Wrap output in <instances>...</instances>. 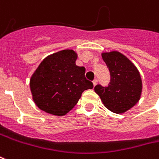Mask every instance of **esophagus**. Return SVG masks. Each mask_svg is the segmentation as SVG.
Here are the masks:
<instances>
[{
	"label": "esophagus",
	"instance_id": "1",
	"mask_svg": "<svg viewBox=\"0 0 159 159\" xmlns=\"http://www.w3.org/2000/svg\"><path fill=\"white\" fill-rule=\"evenodd\" d=\"M98 83V80L97 79H94L93 81V87H95V86L97 85Z\"/></svg>",
	"mask_w": 159,
	"mask_h": 159
}]
</instances>
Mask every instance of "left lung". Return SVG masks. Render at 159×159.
<instances>
[{
	"instance_id": "obj_1",
	"label": "left lung",
	"mask_w": 159,
	"mask_h": 159,
	"mask_svg": "<svg viewBox=\"0 0 159 159\" xmlns=\"http://www.w3.org/2000/svg\"><path fill=\"white\" fill-rule=\"evenodd\" d=\"M101 56L110 72V83L105 88L97 85L94 91L109 110L123 114L141 98L142 82L139 70L126 56L116 50L103 52Z\"/></svg>"
}]
</instances>
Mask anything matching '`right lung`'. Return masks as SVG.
Instances as JSON below:
<instances>
[{
  "label": "right lung",
  "mask_w": 159,
  "mask_h": 159,
  "mask_svg": "<svg viewBox=\"0 0 159 159\" xmlns=\"http://www.w3.org/2000/svg\"><path fill=\"white\" fill-rule=\"evenodd\" d=\"M77 54L63 50L43 59L30 78L33 100L39 109L63 116L73 109L83 91L93 88L85 78V68L77 66Z\"/></svg>",
  "instance_id": "1"
}]
</instances>
